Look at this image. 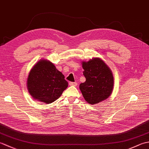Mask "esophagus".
Listing matches in <instances>:
<instances>
[{"instance_id":"1","label":"esophagus","mask_w":149,"mask_h":149,"mask_svg":"<svg viewBox=\"0 0 149 149\" xmlns=\"http://www.w3.org/2000/svg\"><path fill=\"white\" fill-rule=\"evenodd\" d=\"M69 85H70V86H76L77 85V83H74V82H70V83H69Z\"/></svg>"}]
</instances>
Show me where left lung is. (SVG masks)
Returning <instances> with one entry per match:
<instances>
[{
    "mask_svg": "<svg viewBox=\"0 0 149 149\" xmlns=\"http://www.w3.org/2000/svg\"><path fill=\"white\" fill-rule=\"evenodd\" d=\"M82 65L86 81L80 84L79 88L85 100L95 104L107 99L112 93L114 84L109 66L99 58L83 61Z\"/></svg>",
    "mask_w": 149,
    "mask_h": 149,
    "instance_id": "obj_1",
    "label": "left lung"
}]
</instances>
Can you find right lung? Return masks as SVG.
<instances>
[{"label":"right lung","mask_w":149,"mask_h":149,"mask_svg":"<svg viewBox=\"0 0 149 149\" xmlns=\"http://www.w3.org/2000/svg\"><path fill=\"white\" fill-rule=\"evenodd\" d=\"M27 86L34 99L45 104L54 102L68 87V82L61 72L47 60H40L28 75Z\"/></svg>","instance_id":"obj_1"}]
</instances>
